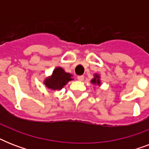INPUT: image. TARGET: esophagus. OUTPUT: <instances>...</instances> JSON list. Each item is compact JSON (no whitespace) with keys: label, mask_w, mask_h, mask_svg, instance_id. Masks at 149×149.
<instances>
[{"label":"esophagus","mask_w":149,"mask_h":149,"mask_svg":"<svg viewBox=\"0 0 149 149\" xmlns=\"http://www.w3.org/2000/svg\"><path fill=\"white\" fill-rule=\"evenodd\" d=\"M77 79H78V80H79V81H83L84 79V76H78V77H77Z\"/></svg>","instance_id":"obj_1"}]
</instances>
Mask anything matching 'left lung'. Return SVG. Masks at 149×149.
Returning <instances> with one entry per match:
<instances>
[{
    "label": "left lung",
    "mask_w": 149,
    "mask_h": 149,
    "mask_svg": "<svg viewBox=\"0 0 149 149\" xmlns=\"http://www.w3.org/2000/svg\"><path fill=\"white\" fill-rule=\"evenodd\" d=\"M93 78L91 79V84H93V85H97V86H100L101 84V81H100V77L97 73H95L93 76Z\"/></svg>",
    "instance_id": "obj_1"
}]
</instances>
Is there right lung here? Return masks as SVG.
Masks as SVG:
<instances>
[{"mask_svg": "<svg viewBox=\"0 0 149 149\" xmlns=\"http://www.w3.org/2000/svg\"><path fill=\"white\" fill-rule=\"evenodd\" d=\"M72 75L65 72L61 67H56L51 76L46 77L44 84L48 89L52 91H60L70 81L72 80Z\"/></svg>", "mask_w": 149, "mask_h": 149, "instance_id": "right-lung-1", "label": "right lung"}]
</instances>
